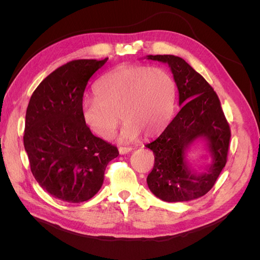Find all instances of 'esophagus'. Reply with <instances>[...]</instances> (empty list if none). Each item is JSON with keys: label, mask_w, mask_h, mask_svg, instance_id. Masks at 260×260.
Returning <instances> with one entry per match:
<instances>
[{"label": "esophagus", "mask_w": 260, "mask_h": 260, "mask_svg": "<svg viewBox=\"0 0 260 260\" xmlns=\"http://www.w3.org/2000/svg\"><path fill=\"white\" fill-rule=\"evenodd\" d=\"M132 151V147H119V153L121 155H125Z\"/></svg>", "instance_id": "1"}]
</instances>
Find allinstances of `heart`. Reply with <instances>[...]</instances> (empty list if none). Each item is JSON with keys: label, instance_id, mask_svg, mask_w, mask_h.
<instances>
[{"label": "heart", "instance_id": "obj_1", "mask_svg": "<svg viewBox=\"0 0 260 260\" xmlns=\"http://www.w3.org/2000/svg\"><path fill=\"white\" fill-rule=\"evenodd\" d=\"M95 98L81 103L82 119L93 133L109 139L125 120L119 140L129 142L141 132L158 136L168 124L175 104V83L160 67H118L104 75L94 86Z\"/></svg>", "mask_w": 260, "mask_h": 260}]
</instances>
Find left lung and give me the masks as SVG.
<instances>
[{
    "instance_id": "obj_1",
    "label": "left lung",
    "mask_w": 260,
    "mask_h": 260,
    "mask_svg": "<svg viewBox=\"0 0 260 260\" xmlns=\"http://www.w3.org/2000/svg\"><path fill=\"white\" fill-rule=\"evenodd\" d=\"M144 58L167 64L174 76L181 109L161 135L145 146L155 156L146 182L164 202H187L205 195L214 186L226 162L230 128L216 92L204 78L175 55H147ZM203 144L208 165L202 173L188 153Z\"/></svg>"
}]
</instances>
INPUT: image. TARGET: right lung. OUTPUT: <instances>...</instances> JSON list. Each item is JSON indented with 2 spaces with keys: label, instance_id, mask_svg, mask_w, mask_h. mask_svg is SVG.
<instances>
[{
  "label": "right lung",
  "instance_id": "add662e5",
  "mask_svg": "<svg viewBox=\"0 0 260 260\" xmlns=\"http://www.w3.org/2000/svg\"><path fill=\"white\" fill-rule=\"evenodd\" d=\"M107 59L67 62L46 77L29 101L23 145L31 172L60 201L92 199L103 185L107 164L119 155L116 146L92 135L81 115L85 86Z\"/></svg>",
  "mask_w": 260,
  "mask_h": 260
}]
</instances>
